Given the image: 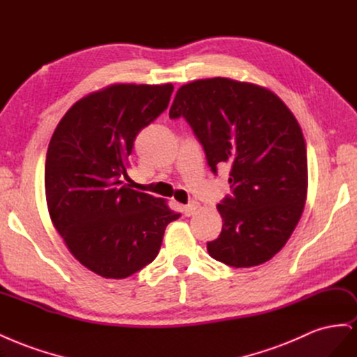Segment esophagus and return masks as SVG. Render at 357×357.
I'll use <instances>...</instances> for the list:
<instances>
[{
    "instance_id": "obj_1",
    "label": "esophagus",
    "mask_w": 357,
    "mask_h": 357,
    "mask_svg": "<svg viewBox=\"0 0 357 357\" xmlns=\"http://www.w3.org/2000/svg\"><path fill=\"white\" fill-rule=\"evenodd\" d=\"M199 203L197 202H192V203H188V204H185L182 208V211H183V215L185 216H191V215H194L195 212L199 211Z\"/></svg>"
}]
</instances>
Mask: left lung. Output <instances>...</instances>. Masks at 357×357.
Listing matches in <instances>:
<instances>
[{"label":"left lung","instance_id":"1","mask_svg":"<svg viewBox=\"0 0 357 357\" xmlns=\"http://www.w3.org/2000/svg\"><path fill=\"white\" fill-rule=\"evenodd\" d=\"M170 119H185L213 174L227 163L233 195L216 206L222 231L209 255L255 267L286 245L304 211L307 149L291 109L271 90L237 79H195L178 89Z\"/></svg>","mask_w":357,"mask_h":357}]
</instances>
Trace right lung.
I'll return each instance as SVG.
<instances>
[{
    "label": "right lung",
    "mask_w": 357,
    "mask_h": 357,
    "mask_svg": "<svg viewBox=\"0 0 357 357\" xmlns=\"http://www.w3.org/2000/svg\"><path fill=\"white\" fill-rule=\"evenodd\" d=\"M174 86L111 84L75 102L57 124L44 169L52 222L73 257L105 279H126L157 257L169 222L165 199L128 178L136 135L162 114Z\"/></svg>",
    "instance_id": "1"
}]
</instances>
